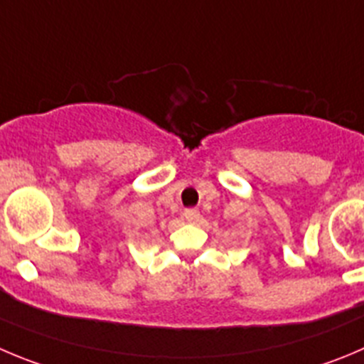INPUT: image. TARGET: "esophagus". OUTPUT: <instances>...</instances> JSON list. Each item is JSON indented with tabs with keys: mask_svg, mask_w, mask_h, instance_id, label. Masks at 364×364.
Listing matches in <instances>:
<instances>
[{
	"mask_svg": "<svg viewBox=\"0 0 364 364\" xmlns=\"http://www.w3.org/2000/svg\"><path fill=\"white\" fill-rule=\"evenodd\" d=\"M185 219L188 220V223H198V220L201 219V213H199V210L196 208H188L185 210Z\"/></svg>",
	"mask_w": 364,
	"mask_h": 364,
	"instance_id": "34e87169",
	"label": "esophagus"
}]
</instances>
